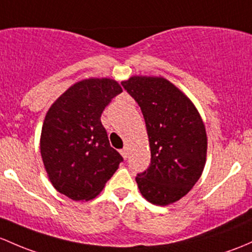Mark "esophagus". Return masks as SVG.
<instances>
[{
  "mask_svg": "<svg viewBox=\"0 0 252 252\" xmlns=\"http://www.w3.org/2000/svg\"><path fill=\"white\" fill-rule=\"evenodd\" d=\"M119 152H121L122 157H123L124 159H126V157H128V150H126V148L124 147V148H122V150L119 151Z\"/></svg>",
  "mask_w": 252,
  "mask_h": 252,
  "instance_id": "34e87169",
  "label": "esophagus"
}]
</instances>
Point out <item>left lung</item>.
Listing matches in <instances>:
<instances>
[{
	"instance_id": "obj_1",
	"label": "left lung",
	"mask_w": 252,
	"mask_h": 252,
	"mask_svg": "<svg viewBox=\"0 0 252 252\" xmlns=\"http://www.w3.org/2000/svg\"><path fill=\"white\" fill-rule=\"evenodd\" d=\"M141 108L151 148L150 166L135 180L150 203L168 205L189 192L206 159L205 126L192 101L163 77L122 82Z\"/></svg>"
}]
</instances>
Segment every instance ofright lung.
<instances>
[{"instance_id":"1","label":"right lung","mask_w":252,"mask_h":252,"mask_svg":"<svg viewBox=\"0 0 252 252\" xmlns=\"http://www.w3.org/2000/svg\"><path fill=\"white\" fill-rule=\"evenodd\" d=\"M121 86L110 78L73 84L50 106L41 134V155L55 189L72 200L96 197L123 157L110 146L100 117Z\"/></svg>"}]
</instances>
